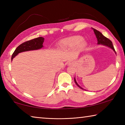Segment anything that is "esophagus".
Masks as SVG:
<instances>
[{
	"label": "esophagus",
	"instance_id": "1",
	"mask_svg": "<svg viewBox=\"0 0 125 125\" xmlns=\"http://www.w3.org/2000/svg\"><path fill=\"white\" fill-rule=\"evenodd\" d=\"M72 62H69V63H68V64H69V65H71V64H72Z\"/></svg>",
	"mask_w": 125,
	"mask_h": 125
}]
</instances>
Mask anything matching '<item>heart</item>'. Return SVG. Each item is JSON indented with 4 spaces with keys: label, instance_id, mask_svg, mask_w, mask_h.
<instances>
[{
    "label": "heart",
    "instance_id": "obj_1",
    "mask_svg": "<svg viewBox=\"0 0 125 125\" xmlns=\"http://www.w3.org/2000/svg\"><path fill=\"white\" fill-rule=\"evenodd\" d=\"M83 38L80 36H74L68 38H65L60 41V46L64 49H71L75 47L80 43V47L84 48L85 46V43L82 42Z\"/></svg>",
    "mask_w": 125,
    "mask_h": 125
}]
</instances>
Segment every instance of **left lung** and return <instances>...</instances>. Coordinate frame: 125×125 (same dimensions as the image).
<instances>
[{
    "instance_id": "obj_1",
    "label": "left lung",
    "mask_w": 125,
    "mask_h": 125,
    "mask_svg": "<svg viewBox=\"0 0 125 125\" xmlns=\"http://www.w3.org/2000/svg\"><path fill=\"white\" fill-rule=\"evenodd\" d=\"M92 29L93 30L95 35L96 36L97 41H98V45H101L106 46V47L111 48V50H113L114 51V52L115 53V54H116L115 50L114 49L113 43H112V42L110 41V40L106 37H105L104 36L102 33L100 32V31L96 30V29H95L94 28H92ZM74 82L76 84V85H77L78 87H79L80 89H82L86 90L85 89H83L82 87H81V86H80L79 84L77 83V82L76 81V79H75V77H74Z\"/></svg>"
}]
</instances>
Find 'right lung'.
I'll use <instances>...</instances> for the list:
<instances>
[{
    "instance_id": "right-lung-1",
    "label": "right lung",
    "mask_w": 125,
    "mask_h": 125,
    "mask_svg": "<svg viewBox=\"0 0 125 125\" xmlns=\"http://www.w3.org/2000/svg\"><path fill=\"white\" fill-rule=\"evenodd\" d=\"M45 39L42 37H39L30 41L24 42L18 46L12 54L11 61L13 58L21 52L37 50L43 47V43Z\"/></svg>"
}]
</instances>
